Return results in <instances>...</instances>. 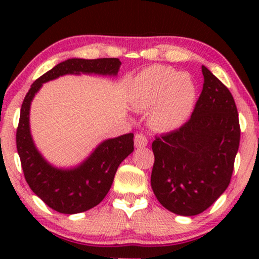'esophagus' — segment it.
<instances>
[{
	"label": "esophagus",
	"instance_id": "obj_1",
	"mask_svg": "<svg viewBox=\"0 0 259 259\" xmlns=\"http://www.w3.org/2000/svg\"><path fill=\"white\" fill-rule=\"evenodd\" d=\"M147 138L143 133H137L136 137H134V145H136V147H145L147 146Z\"/></svg>",
	"mask_w": 259,
	"mask_h": 259
}]
</instances>
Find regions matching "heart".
I'll list each match as a JSON object with an SVG mask.
<instances>
[{
  "mask_svg": "<svg viewBox=\"0 0 259 259\" xmlns=\"http://www.w3.org/2000/svg\"><path fill=\"white\" fill-rule=\"evenodd\" d=\"M197 97L196 83L190 74L153 65L144 69L133 84L134 104L152 108L151 121L161 131L179 128L190 118Z\"/></svg>",
  "mask_w": 259,
  "mask_h": 259,
  "instance_id": "1",
  "label": "heart"
}]
</instances>
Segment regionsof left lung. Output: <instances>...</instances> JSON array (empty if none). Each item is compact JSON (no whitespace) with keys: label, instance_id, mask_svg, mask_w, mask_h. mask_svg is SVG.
Masks as SVG:
<instances>
[{"label":"left lung","instance_id":"8db88e82","mask_svg":"<svg viewBox=\"0 0 259 259\" xmlns=\"http://www.w3.org/2000/svg\"><path fill=\"white\" fill-rule=\"evenodd\" d=\"M203 91L189 121L155 137L152 190L162 206L196 215L228 189L239 147L238 112L232 94L205 66Z\"/></svg>","mask_w":259,"mask_h":259}]
</instances>
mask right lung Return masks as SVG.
<instances>
[{
    "mask_svg": "<svg viewBox=\"0 0 259 259\" xmlns=\"http://www.w3.org/2000/svg\"><path fill=\"white\" fill-rule=\"evenodd\" d=\"M119 59H68L38 77L24 98L16 131L17 153L31 191L53 210L65 214L97 206L111 189L119 165L134 150L133 133L104 140L84 160L70 168H59L42 157L30 133L29 112L42 84L67 74L118 75Z\"/></svg>",
    "mask_w": 259,
    "mask_h": 259,
    "instance_id": "right-lung-1",
    "label": "right lung"
}]
</instances>
